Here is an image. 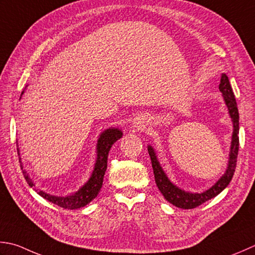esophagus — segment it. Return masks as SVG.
<instances>
[{
  "label": "esophagus",
  "mask_w": 255,
  "mask_h": 255,
  "mask_svg": "<svg viewBox=\"0 0 255 255\" xmlns=\"http://www.w3.org/2000/svg\"><path fill=\"white\" fill-rule=\"evenodd\" d=\"M134 125H137V127H138V125H140V122H139V121H136V122H134Z\"/></svg>",
  "instance_id": "esophagus-1"
}]
</instances>
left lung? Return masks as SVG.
I'll list each match as a JSON object with an SVG mask.
<instances>
[{
  "mask_svg": "<svg viewBox=\"0 0 255 255\" xmlns=\"http://www.w3.org/2000/svg\"><path fill=\"white\" fill-rule=\"evenodd\" d=\"M219 89L223 95L224 102H226L227 107L229 109V114L232 118L233 123V133H232V141L230 148V154H229V163L226 173L219 179L217 183L201 193H191L181 190L176 184H173L169 180L167 174L164 173L160 163L158 161V158L154 152V149L151 146H148V152L151 159V164L153 169L154 180L159 190L162 193V196L168 202H170L173 206L181 209H193L201 206L210 199L218 196L222 190L228 187V184L232 180V177L236 171L237 167V158L239 152V112L237 107L236 97L232 91V87L229 82V78L226 74L221 75L220 85Z\"/></svg>",
  "mask_w": 255,
  "mask_h": 255,
  "instance_id": "obj_1",
  "label": "left lung"
}]
</instances>
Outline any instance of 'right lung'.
<instances>
[{"mask_svg": "<svg viewBox=\"0 0 255 255\" xmlns=\"http://www.w3.org/2000/svg\"><path fill=\"white\" fill-rule=\"evenodd\" d=\"M24 92H22V95ZM123 136V132L121 129L118 128H109L101 133L97 141V159L96 163H95V168L89 180L84 184V186L79 189L77 192H75L71 196L66 197H56L51 196V194L45 193L44 191H38L37 193L39 196L46 199L49 202H52L56 206L68 209V210H74V209H79L85 207L88 204L95 198L97 197L98 192L101 191V188L103 186L105 171L107 169V158L109 150L113 144L116 142L118 139H121ZM17 153L19 156V149L17 148ZM19 162H21V158H19ZM21 169L23 170V166L21 164ZM24 178L26 179L28 186L33 188L35 187L32 179H29L26 171L23 170ZM37 191V190H35Z\"/></svg>", "mask_w": 255, "mask_h": 255, "instance_id": "obj_1", "label": "right lung"}]
</instances>
